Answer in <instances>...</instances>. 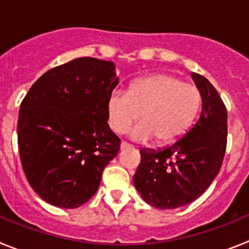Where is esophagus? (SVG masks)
Returning a JSON list of instances; mask_svg holds the SVG:
<instances>
[{"label":"esophagus","mask_w":249,"mask_h":249,"mask_svg":"<svg viewBox=\"0 0 249 249\" xmlns=\"http://www.w3.org/2000/svg\"><path fill=\"white\" fill-rule=\"evenodd\" d=\"M127 148H132L131 144L127 143V142H122V143H121V149H127Z\"/></svg>","instance_id":"esophagus-1"}]
</instances>
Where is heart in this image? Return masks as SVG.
<instances>
[{
  "label": "heart",
  "instance_id": "obj_1",
  "mask_svg": "<svg viewBox=\"0 0 249 249\" xmlns=\"http://www.w3.org/2000/svg\"><path fill=\"white\" fill-rule=\"evenodd\" d=\"M201 105L196 87L169 74H153L137 80L128 91H113L107 100L108 124L123 135L132 129V138L146 142L155 137L157 143L171 144L181 140L192 126Z\"/></svg>",
  "mask_w": 249,
  "mask_h": 249
}]
</instances>
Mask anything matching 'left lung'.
<instances>
[{"label":"left lung","mask_w":249,"mask_h":249,"mask_svg":"<svg viewBox=\"0 0 249 249\" xmlns=\"http://www.w3.org/2000/svg\"><path fill=\"white\" fill-rule=\"evenodd\" d=\"M192 77L202 97L197 122L171 146L140 151L133 183L144 202L160 210H173L198 198L218 175L226 153L227 108L206 77Z\"/></svg>","instance_id":"8db88e82"}]
</instances>
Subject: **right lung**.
Returning a JSON list of instances; mask_svg holds the SVG:
<instances>
[{"mask_svg":"<svg viewBox=\"0 0 249 249\" xmlns=\"http://www.w3.org/2000/svg\"><path fill=\"white\" fill-rule=\"evenodd\" d=\"M117 85L113 63L81 57L43 73L21 102L22 168L47 203L77 208L97 192L120 151L107 123V100Z\"/></svg>","mask_w":249,"mask_h":249,"instance_id":"add662e5","label":"right lung"}]
</instances>
